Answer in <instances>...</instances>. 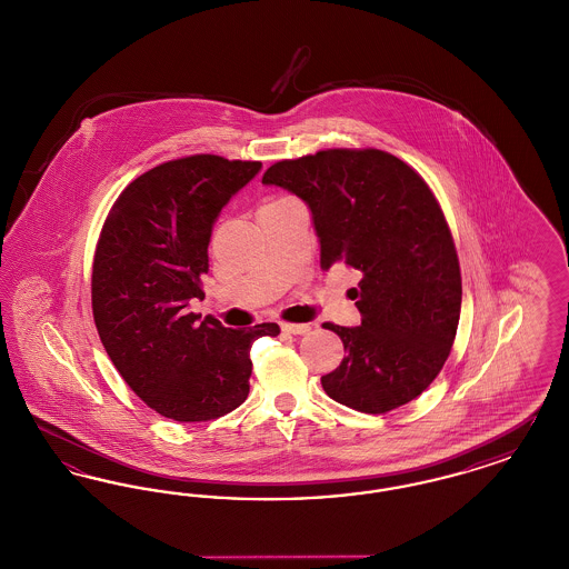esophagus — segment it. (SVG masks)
<instances>
[{"mask_svg": "<svg viewBox=\"0 0 569 569\" xmlns=\"http://www.w3.org/2000/svg\"><path fill=\"white\" fill-rule=\"evenodd\" d=\"M281 330L288 332V335H307L311 330L309 325H290V322H283Z\"/></svg>", "mask_w": 569, "mask_h": 569, "instance_id": "esophagus-1", "label": "esophagus"}]
</instances>
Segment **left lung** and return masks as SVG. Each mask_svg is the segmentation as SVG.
<instances>
[{"label": "left lung", "mask_w": 569, "mask_h": 569, "mask_svg": "<svg viewBox=\"0 0 569 569\" xmlns=\"http://www.w3.org/2000/svg\"><path fill=\"white\" fill-rule=\"evenodd\" d=\"M264 186L307 202L320 264L360 272V326L325 325L343 341L322 376L330 399L386 413L420 397L448 360L460 318V269L448 221L425 179L379 149H326L272 163Z\"/></svg>", "instance_id": "1"}]
</instances>
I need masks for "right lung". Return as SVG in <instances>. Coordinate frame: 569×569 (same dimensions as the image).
<instances>
[{"label":"right lung","mask_w":569,"mask_h":569,"mask_svg":"<svg viewBox=\"0 0 569 569\" xmlns=\"http://www.w3.org/2000/svg\"><path fill=\"white\" fill-rule=\"evenodd\" d=\"M262 163L190 156L134 179L102 226L93 256L91 307L112 365L163 418L207 422L249 395L251 343L274 322L226 328L191 313L204 298L209 241L219 211Z\"/></svg>","instance_id":"1"}]
</instances>
